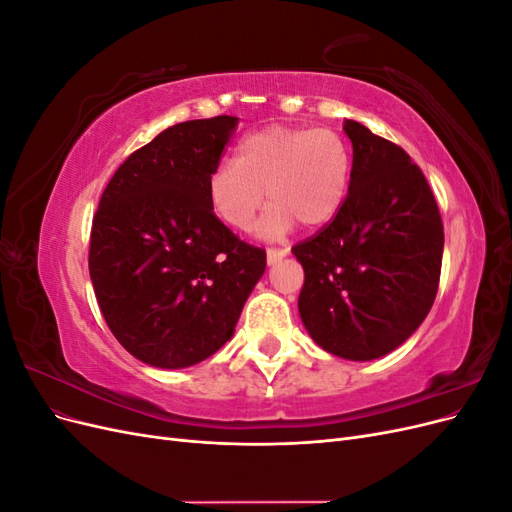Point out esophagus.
<instances>
[{
  "label": "esophagus",
  "instance_id": "34e87169",
  "mask_svg": "<svg viewBox=\"0 0 512 512\" xmlns=\"http://www.w3.org/2000/svg\"><path fill=\"white\" fill-rule=\"evenodd\" d=\"M288 254V250H280V247H269L267 250V262L269 265H275L277 260H282Z\"/></svg>",
  "mask_w": 512,
  "mask_h": 512
}]
</instances>
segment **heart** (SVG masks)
<instances>
[{
    "label": "heart",
    "instance_id": "b5f03b06",
    "mask_svg": "<svg viewBox=\"0 0 512 512\" xmlns=\"http://www.w3.org/2000/svg\"><path fill=\"white\" fill-rule=\"evenodd\" d=\"M350 170V147L335 130L267 126L243 138L235 162L213 166L207 198L232 230L254 226L265 196L271 205L262 222L267 237L284 235L294 222L316 230L342 209Z\"/></svg>",
    "mask_w": 512,
    "mask_h": 512
}]
</instances>
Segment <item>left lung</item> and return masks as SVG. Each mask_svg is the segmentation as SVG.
<instances>
[{
    "label": "left lung",
    "instance_id": "1",
    "mask_svg": "<svg viewBox=\"0 0 512 512\" xmlns=\"http://www.w3.org/2000/svg\"><path fill=\"white\" fill-rule=\"evenodd\" d=\"M348 196L335 218L292 247L305 282L299 314L314 342L348 361L393 352L436 301L444 226L423 175L399 145L346 119Z\"/></svg>",
    "mask_w": 512,
    "mask_h": 512
}]
</instances>
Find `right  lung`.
<instances>
[{"label": "right lung", "instance_id": "1", "mask_svg": "<svg viewBox=\"0 0 512 512\" xmlns=\"http://www.w3.org/2000/svg\"><path fill=\"white\" fill-rule=\"evenodd\" d=\"M237 117L183 121L136 149L91 224L89 275L102 316L138 361L190 367L235 333L267 252L241 241L207 198Z\"/></svg>", "mask_w": 512, "mask_h": 512}]
</instances>
